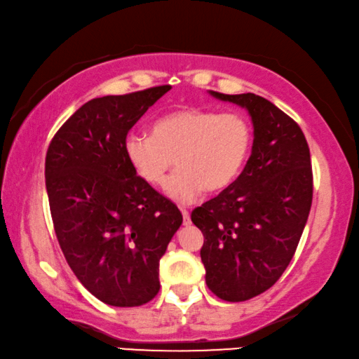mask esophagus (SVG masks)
<instances>
[{"label":"esophagus","instance_id":"34e87169","mask_svg":"<svg viewBox=\"0 0 359 359\" xmlns=\"http://www.w3.org/2000/svg\"><path fill=\"white\" fill-rule=\"evenodd\" d=\"M180 212H182V217H184V225H189L190 224V212L184 208H180Z\"/></svg>","mask_w":359,"mask_h":359}]
</instances>
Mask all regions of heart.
<instances>
[{"label":"heart","mask_w":359,"mask_h":359,"mask_svg":"<svg viewBox=\"0 0 359 359\" xmlns=\"http://www.w3.org/2000/svg\"><path fill=\"white\" fill-rule=\"evenodd\" d=\"M150 135L130 134L124 153L139 177L168 195L189 203L201 193H220L233 185L252 147V126L241 113H220L206 108H180L159 116Z\"/></svg>","instance_id":"1"}]
</instances>
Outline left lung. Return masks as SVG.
<instances>
[{
  "mask_svg": "<svg viewBox=\"0 0 359 359\" xmlns=\"http://www.w3.org/2000/svg\"><path fill=\"white\" fill-rule=\"evenodd\" d=\"M209 93L246 108L254 126L240 177L191 212L204 236L208 287L226 302H243L270 289L294 257L311 208L310 149L299 124L270 100Z\"/></svg>",
  "mask_w": 359,
  "mask_h": 359,
  "instance_id": "8db88e82",
  "label": "left lung"
}]
</instances>
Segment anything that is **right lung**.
<instances>
[{"label": "right lung", "mask_w": 359, "mask_h": 359, "mask_svg": "<svg viewBox=\"0 0 359 359\" xmlns=\"http://www.w3.org/2000/svg\"><path fill=\"white\" fill-rule=\"evenodd\" d=\"M170 89L105 95L79 107L46 153V190L60 249L79 283L111 306H139L159 291V259L182 214L130 166L124 140Z\"/></svg>", "instance_id": "obj_1"}]
</instances>
